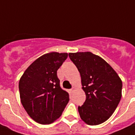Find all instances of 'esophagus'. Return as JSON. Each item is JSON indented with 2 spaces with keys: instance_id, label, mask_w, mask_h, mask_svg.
I'll return each mask as SVG.
<instances>
[{
  "instance_id": "esophagus-1",
  "label": "esophagus",
  "mask_w": 135,
  "mask_h": 135,
  "mask_svg": "<svg viewBox=\"0 0 135 135\" xmlns=\"http://www.w3.org/2000/svg\"><path fill=\"white\" fill-rule=\"evenodd\" d=\"M75 87H73L72 88H71V91H72V92H74V91H75Z\"/></svg>"
}]
</instances>
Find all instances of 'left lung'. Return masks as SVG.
<instances>
[{
	"mask_svg": "<svg viewBox=\"0 0 135 135\" xmlns=\"http://www.w3.org/2000/svg\"><path fill=\"white\" fill-rule=\"evenodd\" d=\"M81 75L86 99L78 107L81 119L94 126L107 121L119 104L122 82L114 69L101 57L90 51L69 53Z\"/></svg>",
	"mask_w": 135,
	"mask_h": 135,
	"instance_id": "obj_1",
	"label": "left lung"
}]
</instances>
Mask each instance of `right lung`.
Wrapping results in <instances>:
<instances>
[{"label": "right lung", "instance_id": "add662e5", "mask_svg": "<svg viewBox=\"0 0 135 135\" xmlns=\"http://www.w3.org/2000/svg\"><path fill=\"white\" fill-rule=\"evenodd\" d=\"M67 57V53L45 54L34 61L20 79L21 103L37 123L54 122L69 103V94L61 88L57 77L58 69Z\"/></svg>", "mask_w": 135, "mask_h": 135}]
</instances>
